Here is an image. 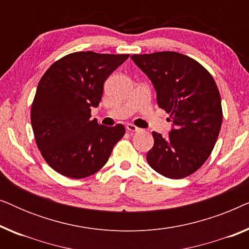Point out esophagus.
<instances>
[{"mask_svg": "<svg viewBox=\"0 0 249 249\" xmlns=\"http://www.w3.org/2000/svg\"><path fill=\"white\" fill-rule=\"evenodd\" d=\"M125 129H127V131H129V132H138V131H141V129H139L138 127H136V125L132 124H128L127 125H125Z\"/></svg>", "mask_w": 249, "mask_h": 249, "instance_id": "34e87169", "label": "esophagus"}]
</instances>
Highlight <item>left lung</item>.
I'll return each instance as SVG.
<instances>
[{
  "instance_id": "obj_1",
  "label": "left lung",
  "mask_w": 249,
  "mask_h": 249,
  "mask_svg": "<svg viewBox=\"0 0 249 249\" xmlns=\"http://www.w3.org/2000/svg\"><path fill=\"white\" fill-rule=\"evenodd\" d=\"M131 59L154 85L158 104L173 121L169 137L153 131L148 164L170 179L196 172L212 153L222 124L219 89L212 74L177 52L134 54Z\"/></svg>"
}]
</instances>
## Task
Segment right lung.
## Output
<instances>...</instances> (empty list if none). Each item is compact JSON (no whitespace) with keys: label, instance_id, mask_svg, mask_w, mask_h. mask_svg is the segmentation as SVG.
Returning <instances> with one entry per match:
<instances>
[{"label":"right lung","instance_id":"obj_1","mask_svg":"<svg viewBox=\"0 0 249 249\" xmlns=\"http://www.w3.org/2000/svg\"><path fill=\"white\" fill-rule=\"evenodd\" d=\"M129 54L74 52L61 57L40 78L30 120L37 147L53 170L81 179L103 168L124 136L122 124L105 127L91 120L107 77Z\"/></svg>","mask_w":249,"mask_h":249}]
</instances>
